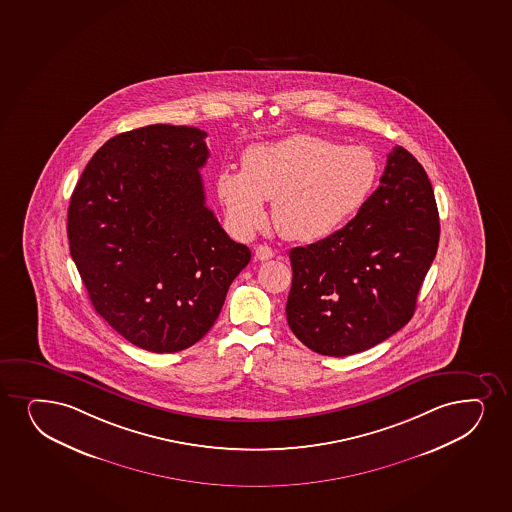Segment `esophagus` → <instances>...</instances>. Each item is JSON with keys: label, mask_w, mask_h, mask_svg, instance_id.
I'll return each mask as SVG.
<instances>
[{"label": "esophagus", "mask_w": 512, "mask_h": 512, "mask_svg": "<svg viewBox=\"0 0 512 512\" xmlns=\"http://www.w3.org/2000/svg\"><path fill=\"white\" fill-rule=\"evenodd\" d=\"M274 257V250L271 247H267V245H259V247L255 248V259L262 260H271Z\"/></svg>", "instance_id": "1"}]
</instances>
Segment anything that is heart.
<instances>
[{
    "mask_svg": "<svg viewBox=\"0 0 512 512\" xmlns=\"http://www.w3.org/2000/svg\"><path fill=\"white\" fill-rule=\"evenodd\" d=\"M377 176L379 163L365 147L298 133L248 147L241 171H219L216 192L236 235H253L267 217L264 200H272L279 233L313 241L332 235L360 211Z\"/></svg>",
    "mask_w": 512,
    "mask_h": 512,
    "instance_id": "1",
    "label": "heart"
}]
</instances>
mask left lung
<instances>
[{"label": "left lung", "instance_id": "obj_1", "mask_svg": "<svg viewBox=\"0 0 512 512\" xmlns=\"http://www.w3.org/2000/svg\"><path fill=\"white\" fill-rule=\"evenodd\" d=\"M439 236L425 169L394 147L380 187L358 214L324 240L289 252V329L325 356L355 355L382 343L413 317Z\"/></svg>", "mask_w": 512, "mask_h": 512}]
</instances>
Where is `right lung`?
Listing matches in <instances>:
<instances>
[{"label": "right lung", "instance_id": "right-lung-1", "mask_svg": "<svg viewBox=\"0 0 512 512\" xmlns=\"http://www.w3.org/2000/svg\"><path fill=\"white\" fill-rule=\"evenodd\" d=\"M207 133L149 125L109 139L68 207V241L96 312L152 353L209 332L248 262L205 205Z\"/></svg>", "mask_w": 512, "mask_h": 512}]
</instances>
